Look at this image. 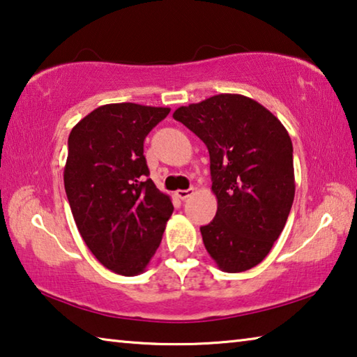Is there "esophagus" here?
<instances>
[{
    "instance_id": "34e87169",
    "label": "esophagus",
    "mask_w": 357,
    "mask_h": 357,
    "mask_svg": "<svg viewBox=\"0 0 357 357\" xmlns=\"http://www.w3.org/2000/svg\"><path fill=\"white\" fill-rule=\"evenodd\" d=\"M193 195V189H187V190H176V197L179 200H187V198Z\"/></svg>"
}]
</instances>
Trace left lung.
I'll list each match as a JSON object with an SVG mask.
<instances>
[{
  "label": "left lung",
  "mask_w": 357,
  "mask_h": 357,
  "mask_svg": "<svg viewBox=\"0 0 357 357\" xmlns=\"http://www.w3.org/2000/svg\"><path fill=\"white\" fill-rule=\"evenodd\" d=\"M173 118L208 146L217 213L200 228L223 273H244L266 258L294 200L293 144L268 108L241 94L179 107Z\"/></svg>",
  "instance_id": "1"
}]
</instances>
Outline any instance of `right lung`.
Masks as SVG:
<instances>
[{"label":"right lung","mask_w":357,"mask_h":357,"mask_svg":"<svg viewBox=\"0 0 357 357\" xmlns=\"http://www.w3.org/2000/svg\"><path fill=\"white\" fill-rule=\"evenodd\" d=\"M170 113L132 102L98 107L74 126L64 167L72 215L93 255L119 275L142 274L173 213L149 179L143 142Z\"/></svg>","instance_id":"obj_1"}]
</instances>
